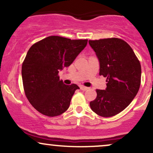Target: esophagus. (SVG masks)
<instances>
[{
	"label": "esophagus",
	"mask_w": 153,
	"mask_h": 153,
	"mask_svg": "<svg viewBox=\"0 0 153 153\" xmlns=\"http://www.w3.org/2000/svg\"><path fill=\"white\" fill-rule=\"evenodd\" d=\"M80 89H81L82 91H86V90H88V88L84 86V85H80Z\"/></svg>",
	"instance_id": "obj_1"
}]
</instances>
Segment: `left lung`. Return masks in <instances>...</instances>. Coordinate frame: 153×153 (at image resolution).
<instances>
[{
	"label": "left lung",
	"instance_id": "obj_1",
	"mask_svg": "<svg viewBox=\"0 0 153 153\" xmlns=\"http://www.w3.org/2000/svg\"><path fill=\"white\" fill-rule=\"evenodd\" d=\"M100 62L99 75L106 78V90L96 89L90 106L96 114L111 117L129 106L141 83V65L131 47L119 38L89 40Z\"/></svg>",
	"mask_w": 153,
	"mask_h": 153
}]
</instances>
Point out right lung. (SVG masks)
I'll return each instance as SVG.
<instances>
[{
  "instance_id": "obj_1",
  "label": "right lung",
  "mask_w": 153,
  "mask_h": 153,
  "mask_svg": "<svg viewBox=\"0 0 153 153\" xmlns=\"http://www.w3.org/2000/svg\"><path fill=\"white\" fill-rule=\"evenodd\" d=\"M88 39L50 36L30 47L22 63L24 93L32 106L42 114L57 117L69 108L79 88L59 80V70L68 67L85 48Z\"/></svg>"
}]
</instances>
